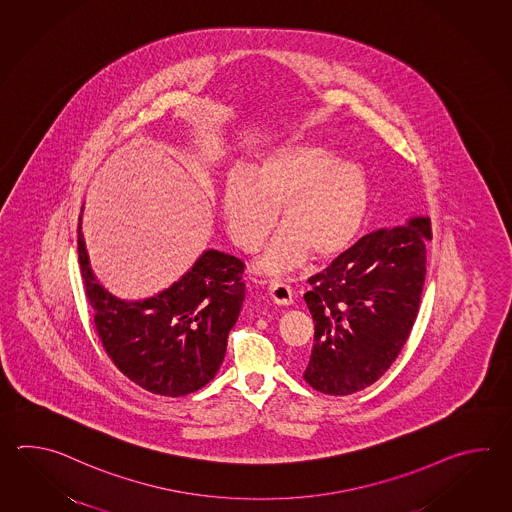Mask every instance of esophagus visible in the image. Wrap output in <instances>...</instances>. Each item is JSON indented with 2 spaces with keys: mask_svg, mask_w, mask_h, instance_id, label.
Returning <instances> with one entry per match:
<instances>
[{
  "mask_svg": "<svg viewBox=\"0 0 512 512\" xmlns=\"http://www.w3.org/2000/svg\"><path fill=\"white\" fill-rule=\"evenodd\" d=\"M267 293L274 300V304L291 305L293 304V289L283 282H269Z\"/></svg>",
  "mask_w": 512,
  "mask_h": 512,
  "instance_id": "esophagus-1",
  "label": "esophagus"
}]
</instances>
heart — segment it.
<instances>
[{
    "label": "heart",
    "mask_w": 512,
    "mask_h": 512,
    "mask_svg": "<svg viewBox=\"0 0 512 512\" xmlns=\"http://www.w3.org/2000/svg\"><path fill=\"white\" fill-rule=\"evenodd\" d=\"M370 183L362 164L338 157L315 142L287 144L252 164L247 175L230 174L221 190V216L232 243L252 254L269 238L282 211L285 229L256 263L282 276L348 249L368 212Z\"/></svg>",
    "instance_id": "1"
}]
</instances>
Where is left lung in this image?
<instances>
[{
  "mask_svg": "<svg viewBox=\"0 0 512 512\" xmlns=\"http://www.w3.org/2000/svg\"><path fill=\"white\" fill-rule=\"evenodd\" d=\"M373 230L309 278L315 322L304 379L326 395L379 381L401 353L419 313L430 219L412 216Z\"/></svg>",
  "mask_w": 512,
  "mask_h": 512,
  "instance_id": "left-lung-1",
  "label": "left lung"
}]
</instances>
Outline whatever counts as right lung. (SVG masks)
<instances>
[{
	"instance_id": "right-lung-1",
	"label": "right lung",
	"mask_w": 512,
	"mask_h": 512,
	"mask_svg": "<svg viewBox=\"0 0 512 512\" xmlns=\"http://www.w3.org/2000/svg\"><path fill=\"white\" fill-rule=\"evenodd\" d=\"M77 241L87 302L113 364L144 390L166 397L197 392L212 381L245 300L243 261L208 249L168 289L144 300H122L91 269L82 212Z\"/></svg>"
}]
</instances>
